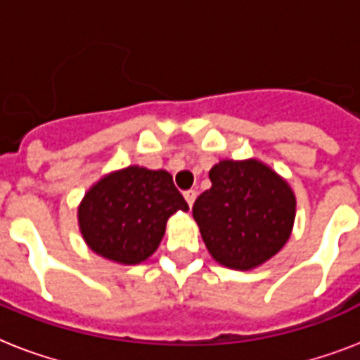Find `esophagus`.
Returning <instances> with one entry per match:
<instances>
[{
	"label": "esophagus",
	"mask_w": 360,
	"mask_h": 360,
	"mask_svg": "<svg viewBox=\"0 0 360 360\" xmlns=\"http://www.w3.org/2000/svg\"><path fill=\"white\" fill-rule=\"evenodd\" d=\"M196 196H198L196 191H186L185 192V200H186V203H188V207H192V205H194V200H196Z\"/></svg>",
	"instance_id": "1"
}]
</instances>
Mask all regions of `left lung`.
<instances>
[{
  "instance_id": "left-lung-1",
  "label": "left lung",
  "mask_w": 360,
  "mask_h": 360,
  "mask_svg": "<svg viewBox=\"0 0 360 360\" xmlns=\"http://www.w3.org/2000/svg\"><path fill=\"white\" fill-rule=\"evenodd\" d=\"M209 179L211 188L198 196L192 217L214 262L250 271L278 254L295 222L288 181L257 158L220 160Z\"/></svg>"
}]
</instances>
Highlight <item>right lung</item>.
Masks as SVG:
<instances>
[{
  "mask_svg": "<svg viewBox=\"0 0 360 360\" xmlns=\"http://www.w3.org/2000/svg\"><path fill=\"white\" fill-rule=\"evenodd\" d=\"M188 203L166 169L127 166L103 175L78 205V226L86 245L104 259L138 265L153 256L166 222Z\"/></svg>",
  "mask_w": 360,
  "mask_h": 360,
  "instance_id": "obj_1",
  "label": "right lung"
}]
</instances>
